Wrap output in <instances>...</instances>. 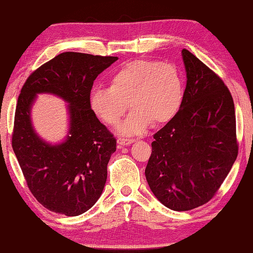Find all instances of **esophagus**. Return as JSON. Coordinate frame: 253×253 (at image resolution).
Segmentation results:
<instances>
[{"mask_svg":"<svg viewBox=\"0 0 253 253\" xmlns=\"http://www.w3.org/2000/svg\"><path fill=\"white\" fill-rule=\"evenodd\" d=\"M117 143L119 146H128L131 143H134V139H128V138H123V137H119L117 139Z\"/></svg>","mask_w":253,"mask_h":253,"instance_id":"1","label":"esophagus"}]
</instances>
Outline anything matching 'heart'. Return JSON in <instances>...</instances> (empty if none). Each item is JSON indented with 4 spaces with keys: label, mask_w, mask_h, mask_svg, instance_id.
<instances>
[{
    "label": "heart",
    "mask_w": 253,
    "mask_h": 253,
    "mask_svg": "<svg viewBox=\"0 0 253 253\" xmlns=\"http://www.w3.org/2000/svg\"><path fill=\"white\" fill-rule=\"evenodd\" d=\"M184 97V80L172 62L135 60L111 78L110 87H96L90 105L97 116L108 125H116L128 109L132 110L118 127L123 135H138L154 123H165L175 116Z\"/></svg>",
    "instance_id": "heart-1"
}]
</instances>
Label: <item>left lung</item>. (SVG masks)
Here are the masks:
<instances>
[{
  "label": "left lung",
  "instance_id": "8db88e82",
  "mask_svg": "<svg viewBox=\"0 0 253 253\" xmlns=\"http://www.w3.org/2000/svg\"><path fill=\"white\" fill-rule=\"evenodd\" d=\"M186 88L175 116L154 134L145 176L154 195L174 211L208 203L238 156L233 98L215 72L182 50Z\"/></svg>",
  "mask_w": 253,
  "mask_h": 253
}]
</instances>
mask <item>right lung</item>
<instances>
[{
	"label": "right lung",
	"mask_w": 253,
	"mask_h": 253,
	"mask_svg": "<svg viewBox=\"0 0 253 253\" xmlns=\"http://www.w3.org/2000/svg\"><path fill=\"white\" fill-rule=\"evenodd\" d=\"M117 59L60 53L34 70L21 89L12 147L29 190L50 211L80 215L102 193L107 165L117 142L91 109L90 92L97 76ZM42 92L53 93L70 102V132L61 144L45 143L32 127V102L36 93Z\"/></svg>",
	"instance_id": "1"
}]
</instances>
